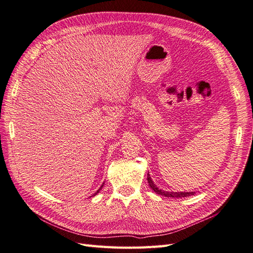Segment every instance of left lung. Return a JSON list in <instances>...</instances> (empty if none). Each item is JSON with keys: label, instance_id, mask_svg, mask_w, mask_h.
<instances>
[{"label": "left lung", "instance_id": "left-lung-1", "mask_svg": "<svg viewBox=\"0 0 253 253\" xmlns=\"http://www.w3.org/2000/svg\"><path fill=\"white\" fill-rule=\"evenodd\" d=\"M147 182H148V185H150L151 188L156 192L158 194H161V196H165L167 198H185V197H190V196H193L194 192H169V191H165V190H161L159 189L158 187L154 184L153 179L151 178L150 174L147 173Z\"/></svg>", "mask_w": 253, "mask_h": 253}]
</instances>
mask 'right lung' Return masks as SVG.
<instances>
[{
  "mask_svg": "<svg viewBox=\"0 0 253 253\" xmlns=\"http://www.w3.org/2000/svg\"><path fill=\"white\" fill-rule=\"evenodd\" d=\"M101 187H103V185H101ZM101 187H100V188H99V189H98V190H97V191H96V192H95V193H94V196H95V194H97V193H98V192H99V191H100V189H101Z\"/></svg>",
  "mask_w": 253,
  "mask_h": 253,
  "instance_id": "obj_1",
  "label": "right lung"
}]
</instances>
